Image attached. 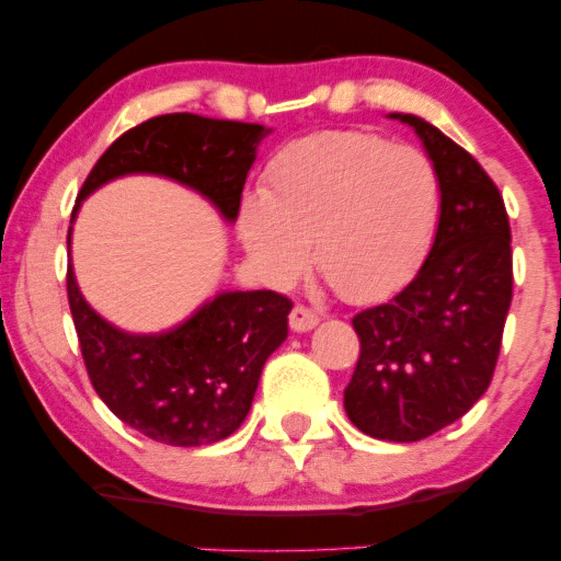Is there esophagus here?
Instances as JSON below:
<instances>
[{"label": "esophagus", "instance_id": "1", "mask_svg": "<svg viewBox=\"0 0 561 561\" xmlns=\"http://www.w3.org/2000/svg\"><path fill=\"white\" fill-rule=\"evenodd\" d=\"M288 324H290V329H294V332H309V329L319 324V317L309 309V306L296 304L288 313Z\"/></svg>", "mask_w": 561, "mask_h": 561}]
</instances>
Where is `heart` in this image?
<instances>
[{
	"mask_svg": "<svg viewBox=\"0 0 561 561\" xmlns=\"http://www.w3.org/2000/svg\"><path fill=\"white\" fill-rule=\"evenodd\" d=\"M442 211L434 160L373 133H319L267 163L263 196L242 198L240 234L273 283L313 265L347 301L405 286L432 250Z\"/></svg>",
	"mask_w": 561,
	"mask_h": 561,
	"instance_id": "heart-1",
	"label": "heart"
}]
</instances>
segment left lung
<instances>
[{"label":"left lung","instance_id":"left-lung-1","mask_svg":"<svg viewBox=\"0 0 561 561\" xmlns=\"http://www.w3.org/2000/svg\"><path fill=\"white\" fill-rule=\"evenodd\" d=\"M442 183L432 252L388 304L359 311V357L344 411L359 432L419 442L462 419L493 380L513 298L511 225L478 160L413 114Z\"/></svg>","mask_w":561,"mask_h":561}]
</instances>
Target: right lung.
I'll list each match as a JSON object with an SVG mask.
<instances>
[{"mask_svg": "<svg viewBox=\"0 0 561 561\" xmlns=\"http://www.w3.org/2000/svg\"><path fill=\"white\" fill-rule=\"evenodd\" d=\"M263 125L160 114L114 140L79 191V202L127 173H156L204 194L234 221ZM79 204L73 206V217ZM71 240V229H68ZM68 306L96 396L135 432L171 447H202L234 434L248 416L265 359L288 336L290 298L232 290L165 334L135 336L106 324L66 273Z\"/></svg>", "mask_w": 561, "mask_h": 561, "instance_id": "obj_1", "label": "right lung"}]
</instances>
